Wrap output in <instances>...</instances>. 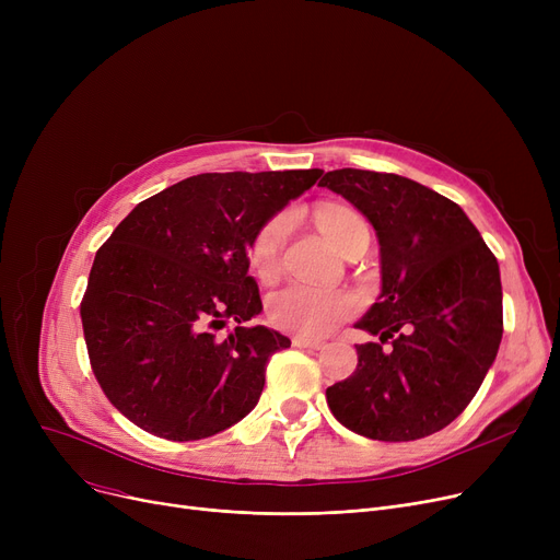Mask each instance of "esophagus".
Returning a JSON list of instances; mask_svg holds the SVG:
<instances>
[{
	"mask_svg": "<svg viewBox=\"0 0 560 560\" xmlns=\"http://www.w3.org/2000/svg\"><path fill=\"white\" fill-rule=\"evenodd\" d=\"M292 347H300V349H322L325 347V342L322 340H311V338H302V336H295L292 338Z\"/></svg>",
	"mask_w": 560,
	"mask_h": 560,
	"instance_id": "obj_1",
	"label": "esophagus"
}]
</instances>
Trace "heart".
Here are the masks:
<instances>
[{"label":"heart","instance_id":"b5f03b06","mask_svg":"<svg viewBox=\"0 0 560 560\" xmlns=\"http://www.w3.org/2000/svg\"><path fill=\"white\" fill-rule=\"evenodd\" d=\"M315 222L338 252L349 249L359 241H370L365 218L349 206L322 203L315 211ZM285 231L288 218L277 215L256 233L249 249V265L258 279H270L279 270ZM354 311L357 302L347 292L319 290L304 283L283 285L268 298V317L272 325L304 338L327 336L340 322L354 315Z\"/></svg>","mask_w":560,"mask_h":560}]
</instances>
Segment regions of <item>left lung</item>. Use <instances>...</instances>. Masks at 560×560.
Instances as JSON below:
<instances>
[{
	"instance_id": "8db88e82",
	"label": "left lung",
	"mask_w": 560,
	"mask_h": 560,
	"mask_svg": "<svg viewBox=\"0 0 560 560\" xmlns=\"http://www.w3.org/2000/svg\"><path fill=\"white\" fill-rule=\"evenodd\" d=\"M319 186L370 220L381 254L378 302L357 322L378 342L357 345L354 374L327 388L334 418L386 443L445 429L481 388L502 342L494 254L458 203L406 176L342 167Z\"/></svg>"
}]
</instances>
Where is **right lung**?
I'll return each instance as SVG.
<instances>
[{
  "instance_id": "add662e5",
  "label": "right lung",
  "mask_w": 560,
  "mask_h": 560,
  "mask_svg": "<svg viewBox=\"0 0 560 560\" xmlns=\"http://www.w3.org/2000/svg\"><path fill=\"white\" fill-rule=\"evenodd\" d=\"M322 170L206 172L140 201L100 247L81 325L108 401L165 440H201L258 404L290 340L245 327L262 311L249 277L256 233ZM240 325L226 339L214 331Z\"/></svg>"
}]
</instances>
